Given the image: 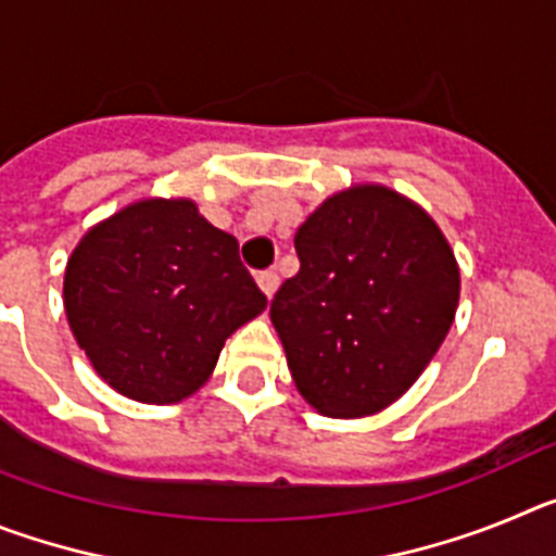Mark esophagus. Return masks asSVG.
<instances>
[{
  "instance_id": "34e87169",
  "label": "esophagus",
  "mask_w": 556,
  "mask_h": 556,
  "mask_svg": "<svg viewBox=\"0 0 556 556\" xmlns=\"http://www.w3.org/2000/svg\"><path fill=\"white\" fill-rule=\"evenodd\" d=\"M255 281H258V287H262V292L267 294V298H273L278 283H281V278H278V273H273V269H264V273H258Z\"/></svg>"
}]
</instances>
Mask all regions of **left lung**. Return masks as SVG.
Masks as SVG:
<instances>
[{
	"instance_id": "obj_1",
	"label": "left lung",
	"mask_w": 556,
	"mask_h": 556,
	"mask_svg": "<svg viewBox=\"0 0 556 556\" xmlns=\"http://www.w3.org/2000/svg\"><path fill=\"white\" fill-rule=\"evenodd\" d=\"M294 250L301 273L269 306L294 387L328 417L387 409L454 323L459 267L448 239L409 198L365 184L314 211Z\"/></svg>"
}]
</instances>
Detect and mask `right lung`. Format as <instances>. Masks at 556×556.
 Masks as SVG:
<instances>
[{"label": "right lung", "instance_id": "1", "mask_svg": "<svg viewBox=\"0 0 556 556\" xmlns=\"http://www.w3.org/2000/svg\"><path fill=\"white\" fill-rule=\"evenodd\" d=\"M63 306L97 376L141 404H178L217 367L225 339L267 308L239 242L191 200H139L88 230Z\"/></svg>", "mask_w": 556, "mask_h": 556}]
</instances>
